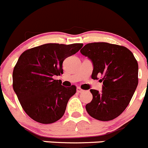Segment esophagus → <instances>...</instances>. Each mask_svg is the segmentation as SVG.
<instances>
[{"instance_id":"esophagus-1","label":"esophagus","mask_w":148,"mask_h":148,"mask_svg":"<svg viewBox=\"0 0 148 148\" xmlns=\"http://www.w3.org/2000/svg\"><path fill=\"white\" fill-rule=\"evenodd\" d=\"M77 93H83V92H84V90L81 89L80 87H77Z\"/></svg>"}]
</instances>
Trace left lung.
Instances as JSON below:
<instances>
[{
    "instance_id": "left-lung-1",
    "label": "left lung",
    "mask_w": 148,
    "mask_h": 148,
    "mask_svg": "<svg viewBox=\"0 0 148 148\" xmlns=\"http://www.w3.org/2000/svg\"><path fill=\"white\" fill-rule=\"evenodd\" d=\"M80 53L93 63L91 77L103 82L102 90L90 89L93 99L87 103L88 114L100 121H110L124 112L138 84V64L125 47L94 42L85 45Z\"/></svg>"
}]
</instances>
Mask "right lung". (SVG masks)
<instances>
[{"mask_svg": "<svg viewBox=\"0 0 148 148\" xmlns=\"http://www.w3.org/2000/svg\"><path fill=\"white\" fill-rule=\"evenodd\" d=\"M83 45L45 44L27 49L19 57L13 72V88L23 109L32 119L51 124L63 116L76 87H65L54 77L63 73V61Z\"/></svg>", "mask_w": 148, "mask_h": 148, "instance_id": "add662e5", "label": "right lung"}]
</instances>
